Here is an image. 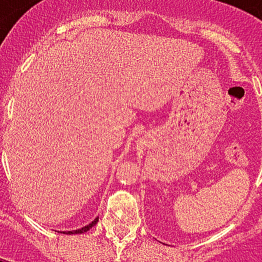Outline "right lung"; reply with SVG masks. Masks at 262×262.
Returning a JSON list of instances; mask_svg holds the SVG:
<instances>
[{
  "label": "right lung",
  "mask_w": 262,
  "mask_h": 262,
  "mask_svg": "<svg viewBox=\"0 0 262 262\" xmlns=\"http://www.w3.org/2000/svg\"><path fill=\"white\" fill-rule=\"evenodd\" d=\"M98 222V218H96L94 221H92L90 224L86 225V226H83V228H80V229H76V230H68V232H63V233H67V234H76V233H84V232H87V230H90L94 226V225ZM62 233V232H61Z\"/></svg>",
  "instance_id": "1"
}]
</instances>
